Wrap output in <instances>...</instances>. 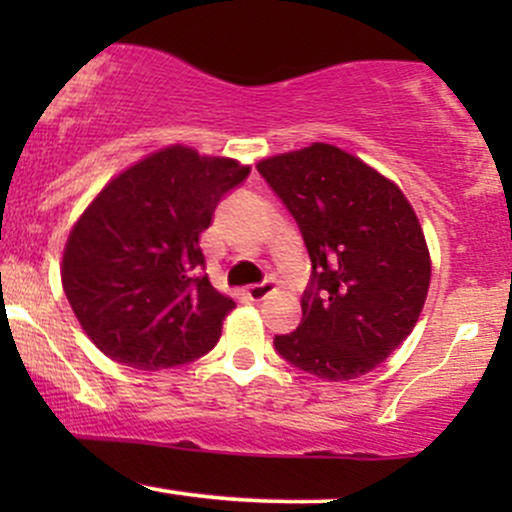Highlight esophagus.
<instances>
[{"mask_svg":"<svg viewBox=\"0 0 512 512\" xmlns=\"http://www.w3.org/2000/svg\"><path fill=\"white\" fill-rule=\"evenodd\" d=\"M272 291H274V281H269V279L262 281V284H252L245 289L250 301H264V298H267Z\"/></svg>","mask_w":512,"mask_h":512,"instance_id":"34e87169","label":"esophagus"}]
</instances>
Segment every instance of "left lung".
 Instances as JSON below:
<instances>
[{
	"label": "left lung",
	"instance_id": "obj_1",
	"mask_svg": "<svg viewBox=\"0 0 512 512\" xmlns=\"http://www.w3.org/2000/svg\"><path fill=\"white\" fill-rule=\"evenodd\" d=\"M301 228L313 281L276 351L322 380H354L409 337L431 284L424 228L404 192L334 144L257 163Z\"/></svg>",
	"mask_w": 512,
	"mask_h": 512
}]
</instances>
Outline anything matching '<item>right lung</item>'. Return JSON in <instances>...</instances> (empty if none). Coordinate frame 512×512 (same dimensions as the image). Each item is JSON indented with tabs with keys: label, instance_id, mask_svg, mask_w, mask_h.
I'll return each mask as SVG.
<instances>
[{
	"label": "right lung",
	"instance_id": "obj_1",
	"mask_svg": "<svg viewBox=\"0 0 512 512\" xmlns=\"http://www.w3.org/2000/svg\"><path fill=\"white\" fill-rule=\"evenodd\" d=\"M248 173L236 158L170 144L93 197L64 243L62 289L105 356L158 370L214 349L236 303L199 274V236Z\"/></svg>",
	"mask_w": 512,
	"mask_h": 512
}]
</instances>
